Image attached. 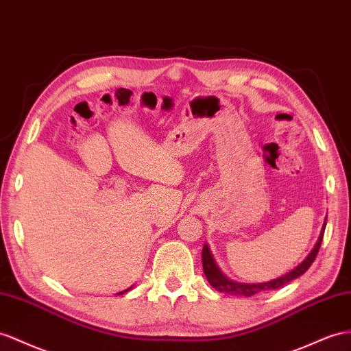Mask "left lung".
<instances>
[{
	"instance_id": "8db88e82",
	"label": "left lung",
	"mask_w": 351,
	"mask_h": 351,
	"mask_svg": "<svg viewBox=\"0 0 351 351\" xmlns=\"http://www.w3.org/2000/svg\"><path fill=\"white\" fill-rule=\"evenodd\" d=\"M325 228H326V222L323 223L320 237L317 240L316 246H314V249L310 252V255L305 258L298 267H295L291 273H287V274L278 277V278H274V280H269V282H265V283H252V285H249V283H237V282L228 280V278L219 271V268L217 267V264H215L210 250H209V247L206 246V245L203 246V252H202L204 276L208 277L209 283L215 287V289L222 292V293H230V295H237V296H252L255 293L264 292V291L277 289V287H282L286 283L295 280L296 277L302 276L310 268V265L313 264V261H314V259H316V256L319 254V249H320L322 240H323V234H325Z\"/></svg>"
}]
</instances>
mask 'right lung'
<instances>
[{
	"instance_id": "1",
	"label": "right lung",
	"mask_w": 351,
	"mask_h": 351,
	"mask_svg": "<svg viewBox=\"0 0 351 351\" xmlns=\"http://www.w3.org/2000/svg\"><path fill=\"white\" fill-rule=\"evenodd\" d=\"M132 289V287H129V289H125V291H123V292H120L119 295H123V293H125V292H128V291H130Z\"/></svg>"
}]
</instances>
